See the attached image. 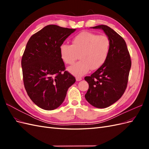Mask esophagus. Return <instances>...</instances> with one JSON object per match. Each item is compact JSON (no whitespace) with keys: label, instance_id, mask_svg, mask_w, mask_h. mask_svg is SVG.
<instances>
[{"label":"esophagus","instance_id":"esophagus-1","mask_svg":"<svg viewBox=\"0 0 149 149\" xmlns=\"http://www.w3.org/2000/svg\"><path fill=\"white\" fill-rule=\"evenodd\" d=\"M76 81H79L82 80V78L80 77V76H76Z\"/></svg>","mask_w":149,"mask_h":149}]
</instances>
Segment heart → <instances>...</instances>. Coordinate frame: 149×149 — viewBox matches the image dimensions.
Listing matches in <instances>:
<instances>
[{"label": "heart", "instance_id": "b5f03b06", "mask_svg": "<svg viewBox=\"0 0 149 149\" xmlns=\"http://www.w3.org/2000/svg\"><path fill=\"white\" fill-rule=\"evenodd\" d=\"M71 45L63 43L60 47L62 60L71 65L68 71L76 76H81L91 70H97L104 63L109 55L111 42L106 35H98L89 31H82L73 38Z\"/></svg>", "mask_w": 149, "mask_h": 149}]
</instances>
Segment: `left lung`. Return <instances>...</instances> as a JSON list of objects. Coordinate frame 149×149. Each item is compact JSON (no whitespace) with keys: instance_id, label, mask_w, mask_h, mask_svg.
I'll list each match as a JSON object with an SVG mask.
<instances>
[{"instance_id":"8db88e82","label":"left lung","mask_w":149,"mask_h":149,"mask_svg":"<svg viewBox=\"0 0 149 149\" xmlns=\"http://www.w3.org/2000/svg\"><path fill=\"white\" fill-rule=\"evenodd\" d=\"M93 29H102L109 38L111 47L106 62L84 79L89 84L85 98L97 108H106L118 101L127 88L131 60L123 38L109 26L97 25Z\"/></svg>"}]
</instances>
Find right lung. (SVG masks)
I'll use <instances>...</instances> for the list:
<instances>
[{"label":"right lung","instance_id":"obj_1","mask_svg":"<svg viewBox=\"0 0 149 149\" xmlns=\"http://www.w3.org/2000/svg\"><path fill=\"white\" fill-rule=\"evenodd\" d=\"M75 30L49 25L33 34L26 43L21 62L24 86L31 100L43 109L59 107L76 81L65 71L60 53V46Z\"/></svg>","mask_w":149,"mask_h":149}]
</instances>
